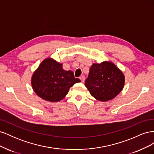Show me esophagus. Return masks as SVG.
<instances>
[{
	"mask_svg": "<svg viewBox=\"0 0 154 154\" xmlns=\"http://www.w3.org/2000/svg\"><path fill=\"white\" fill-rule=\"evenodd\" d=\"M80 80L82 81V82H85V77L84 76H80Z\"/></svg>",
	"mask_w": 154,
	"mask_h": 154,
	"instance_id": "1",
	"label": "esophagus"
}]
</instances>
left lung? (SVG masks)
Here are the masks:
<instances>
[{
	"instance_id": "8db88e82",
	"label": "left lung",
	"mask_w": 154,
	"mask_h": 154,
	"mask_svg": "<svg viewBox=\"0 0 154 154\" xmlns=\"http://www.w3.org/2000/svg\"><path fill=\"white\" fill-rule=\"evenodd\" d=\"M124 84L123 72L110 62L93 63L85 82L91 94L101 101L113 99L122 91Z\"/></svg>"
}]
</instances>
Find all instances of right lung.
Returning a JSON list of instances; mask_svg holds the SVG:
<instances>
[{"label": "right lung", "mask_w": 154, "mask_h": 154, "mask_svg": "<svg viewBox=\"0 0 154 154\" xmlns=\"http://www.w3.org/2000/svg\"><path fill=\"white\" fill-rule=\"evenodd\" d=\"M71 71H65L62 64L51 58L41 63L32 74L31 84L36 94L44 100L57 102L67 95L74 83L80 82Z\"/></svg>", "instance_id": "1"}]
</instances>
